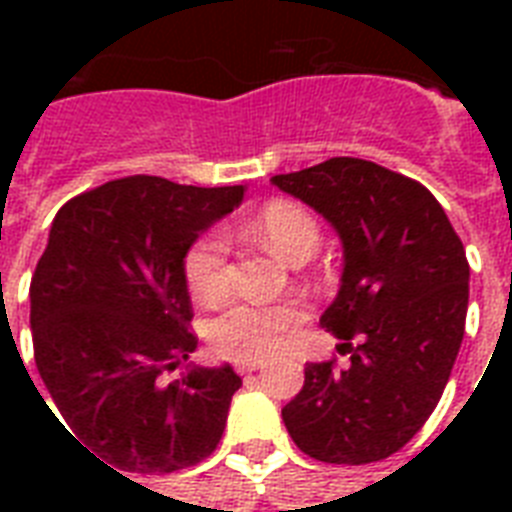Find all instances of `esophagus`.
Masks as SVG:
<instances>
[{
  "instance_id": "obj_1",
  "label": "esophagus",
  "mask_w": 512,
  "mask_h": 512,
  "mask_svg": "<svg viewBox=\"0 0 512 512\" xmlns=\"http://www.w3.org/2000/svg\"><path fill=\"white\" fill-rule=\"evenodd\" d=\"M257 369H263L260 361H236V372L239 374H252L257 372Z\"/></svg>"
}]
</instances>
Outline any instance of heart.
I'll use <instances>...</instances> for the list:
<instances>
[{"mask_svg": "<svg viewBox=\"0 0 512 512\" xmlns=\"http://www.w3.org/2000/svg\"><path fill=\"white\" fill-rule=\"evenodd\" d=\"M252 233L289 263L308 260L321 239L319 220L292 199H273L252 217ZM185 284L204 303H215L231 289V239L220 228L201 233L183 257ZM305 321L297 300L284 303H231L209 324L217 353L236 361H260L281 348L284 337Z\"/></svg>", "mask_w": 512, "mask_h": 512, "instance_id": "1", "label": "heart"}]
</instances>
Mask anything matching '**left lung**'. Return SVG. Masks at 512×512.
<instances>
[{"label":"left lung","mask_w":512,"mask_h":512,"mask_svg":"<svg viewBox=\"0 0 512 512\" xmlns=\"http://www.w3.org/2000/svg\"><path fill=\"white\" fill-rule=\"evenodd\" d=\"M271 183L327 217L345 257L321 327L340 337L350 364H305L284 425L313 460H385L433 414L460 353L465 247L425 185L366 159L335 156Z\"/></svg>","instance_id":"8db88e82"}]
</instances>
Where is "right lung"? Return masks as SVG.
<instances>
[{
    "mask_svg": "<svg viewBox=\"0 0 512 512\" xmlns=\"http://www.w3.org/2000/svg\"><path fill=\"white\" fill-rule=\"evenodd\" d=\"M241 199L244 185L132 175L79 193L52 220L31 279L34 358L60 425L92 457L175 473L220 444L241 377L228 364L174 374L199 342L183 257Z\"/></svg>",
    "mask_w": 512,
    "mask_h": 512,
    "instance_id": "1",
    "label": "right lung"
}]
</instances>
